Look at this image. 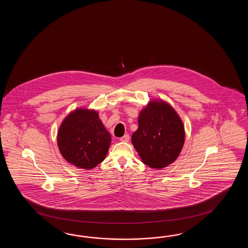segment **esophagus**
Returning <instances> with one entry per match:
<instances>
[{"mask_svg": "<svg viewBox=\"0 0 248 248\" xmlns=\"http://www.w3.org/2000/svg\"><path fill=\"white\" fill-rule=\"evenodd\" d=\"M120 141H121V142H128V141H129V136H128V135L123 136V137L120 138Z\"/></svg>", "mask_w": 248, "mask_h": 248, "instance_id": "esophagus-1", "label": "esophagus"}]
</instances>
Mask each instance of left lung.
I'll use <instances>...</instances> for the list:
<instances>
[{
	"instance_id": "obj_1",
	"label": "left lung",
	"mask_w": 248,
	"mask_h": 248,
	"mask_svg": "<svg viewBox=\"0 0 248 248\" xmlns=\"http://www.w3.org/2000/svg\"><path fill=\"white\" fill-rule=\"evenodd\" d=\"M185 139L184 123L174 108L165 101L153 100L140 111L131 141L143 163L160 169L177 158Z\"/></svg>"
}]
</instances>
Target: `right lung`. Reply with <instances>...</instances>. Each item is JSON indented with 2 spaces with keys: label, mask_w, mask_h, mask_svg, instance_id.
I'll return each mask as SVG.
<instances>
[{
  "label": "right lung",
  "mask_w": 248,
  "mask_h": 248,
  "mask_svg": "<svg viewBox=\"0 0 248 248\" xmlns=\"http://www.w3.org/2000/svg\"><path fill=\"white\" fill-rule=\"evenodd\" d=\"M111 135L98 112L78 108L64 118L58 132V145L63 158L79 169L90 170L106 157Z\"/></svg>",
  "instance_id": "obj_1"
}]
</instances>
